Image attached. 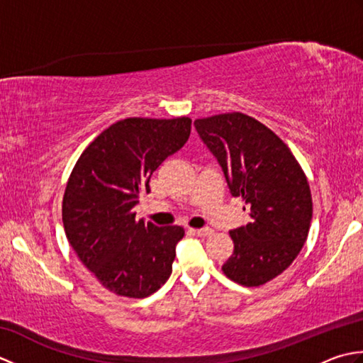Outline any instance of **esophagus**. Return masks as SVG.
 <instances>
[{
	"instance_id": "34e87169",
	"label": "esophagus",
	"mask_w": 363,
	"mask_h": 363,
	"mask_svg": "<svg viewBox=\"0 0 363 363\" xmlns=\"http://www.w3.org/2000/svg\"><path fill=\"white\" fill-rule=\"evenodd\" d=\"M213 233L212 229L209 228H201V229H194V234H196L198 237H209Z\"/></svg>"
}]
</instances>
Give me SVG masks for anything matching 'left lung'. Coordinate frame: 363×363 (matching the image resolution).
I'll return each instance as SVG.
<instances>
[{
	"label": "left lung",
	"instance_id": "left-lung-1",
	"mask_svg": "<svg viewBox=\"0 0 363 363\" xmlns=\"http://www.w3.org/2000/svg\"><path fill=\"white\" fill-rule=\"evenodd\" d=\"M195 128L252 218L229 233L234 252L221 269L230 281L259 287L287 269L304 246L312 220L309 182L289 146L250 115L198 118Z\"/></svg>",
	"mask_w": 363,
	"mask_h": 363
}]
</instances>
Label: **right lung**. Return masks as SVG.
<instances>
[{
    "mask_svg": "<svg viewBox=\"0 0 363 363\" xmlns=\"http://www.w3.org/2000/svg\"><path fill=\"white\" fill-rule=\"evenodd\" d=\"M191 120L126 118L113 123L76 162L62 201L65 234L79 260L104 289L146 298L172 274L181 226L135 220L151 174L189 140Z\"/></svg>",
    "mask_w": 363,
    "mask_h": 363,
    "instance_id": "obj_1",
    "label": "right lung"
}]
</instances>
